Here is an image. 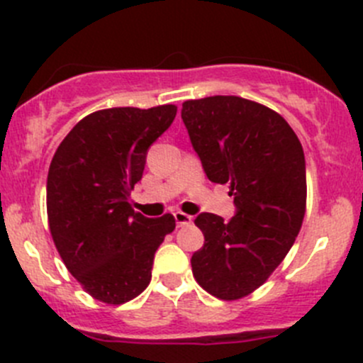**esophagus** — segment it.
I'll list each match as a JSON object with an SVG mask.
<instances>
[{"label": "esophagus", "mask_w": 363, "mask_h": 363, "mask_svg": "<svg viewBox=\"0 0 363 363\" xmlns=\"http://www.w3.org/2000/svg\"><path fill=\"white\" fill-rule=\"evenodd\" d=\"M174 218H175V223H177V226L191 225V223H193V216L184 214V212H181V211L174 212Z\"/></svg>", "instance_id": "obj_1"}]
</instances>
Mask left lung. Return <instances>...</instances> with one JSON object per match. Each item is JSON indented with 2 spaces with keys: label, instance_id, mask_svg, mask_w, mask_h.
Returning <instances> with one entry per match:
<instances>
[{
  "label": "left lung",
  "instance_id": "8db88e82",
  "mask_svg": "<svg viewBox=\"0 0 363 363\" xmlns=\"http://www.w3.org/2000/svg\"><path fill=\"white\" fill-rule=\"evenodd\" d=\"M193 149L208 181L230 186L235 216L202 212L193 276L211 295L237 300L262 286L294 246L306 214V158L290 124L239 96L182 104Z\"/></svg>",
  "mask_w": 363,
  "mask_h": 363
}]
</instances>
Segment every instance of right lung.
<instances>
[{
    "label": "right lung",
    "mask_w": 363,
    "mask_h": 363,
    "mask_svg": "<svg viewBox=\"0 0 363 363\" xmlns=\"http://www.w3.org/2000/svg\"><path fill=\"white\" fill-rule=\"evenodd\" d=\"M175 113V105L93 112L73 126L50 163L54 244L69 274L100 302L119 306L140 295L151 283L156 250L175 228L172 214L151 219L130 205L149 147Z\"/></svg>",
    "instance_id": "1"
}]
</instances>
